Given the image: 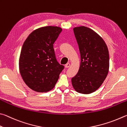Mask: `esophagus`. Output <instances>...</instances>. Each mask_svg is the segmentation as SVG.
Instances as JSON below:
<instances>
[{
  "instance_id": "esophagus-1",
  "label": "esophagus",
  "mask_w": 127,
  "mask_h": 127,
  "mask_svg": "<svg viewBox=\"0 0 127 127\" xmlns=\"http://www.w3.org/2000/svg\"><path fill=\"white\" fill-rule=\"evenodd\" d=\"M70 66V64L69 63H67V64H66V65H65V68H68Z\"/></svg>"
}]
</instances>
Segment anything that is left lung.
I'll use <instances>...</instances> for the list:
<instances>
[{"instance_id":"obj_1","label":"left lung","mask_w":127,"mask_h":127,"mask_svg":"<svg viewBox=\"0 0 127 127\" xmlns=\"http://www.w3.org/2000/svg\"><path fill=\"white\" fill-rule=\"evenodd\" d=\"M80 53L78 72L71 79L73 88L77 93L91 94L103 83L109 68L108 47L102 37L85 26L73 29Z\"/></svg>"}]
</instances>
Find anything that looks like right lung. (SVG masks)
Wrapping results in <instances>:
<instances>
[{"mask_svg":"<svg viewBox=\"0 0 127 127\" xmlns=\"http://www.w3.org/2000/svg\"><path fill=\"white\" fill-rule=\"evenodd\" d=\"M57 26H46L30 33L22 46L19 60L20 74L26 84L37 92L55 87L64 66L57 61L53 44L61 32Z\"/></svg>","mask_w":127,"mask_h":127,"instance_id":"obj_1","label":"right lung"}]
</instances>
